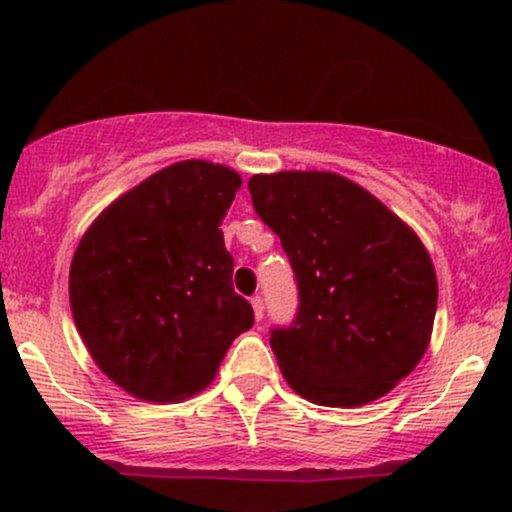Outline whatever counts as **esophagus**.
<instances>
[{
	"mask_svg": "<svg viewBox=\"0 0 512 512\" xmlns=\"http://www.w3.org/2000/svg\"><path fill=\"white\" fill-rule=\"evenodd\" d=\"M252 310H255V320L260 322L262 320V315H264V301L260 296H252Z\"/></svg>",
	"mask_w": 512,
	"mask_h": 512,
	"instance_id": "1",
	"label": "esophagus"
}]
</instances>
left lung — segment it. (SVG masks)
<instances>
[{
  "label": "left lung",
  "mask_w": 512,
  "mask_h": 512,
  "mask_svg": "<svg viewBox=\"0 0 512 512\" xmlns=\"http://www.w3.org/2000/svg\"><path fill=\"white\" fill-rule=\"evenodd\" d=\"M298 284V315L272 330L286 383L320 407L387 395L426 354L438 279L419 236L337 173L281 170L248 182Z\"/></svg>",
  "instance_id": "obj_1"
}]
</instances>
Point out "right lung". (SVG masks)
<instances>
[{
	"label": "right lung",
	"mask_w": 512,
	"mask_h": 512,
	"mask_svg": "<svg viewBox=\"0 0 512 512\" xmlns=\"http://www.w3.org/2000/svg\"><path fill=\"white\" fill-rule=\"evenodd\" d=\"M240 182L219 163H173L105 207L76 245L74 325L96 366L137 399L197 395L255 322L219 228Z\"/></svg>",
	"instance_id": "obj_1"
}]
</instances>
